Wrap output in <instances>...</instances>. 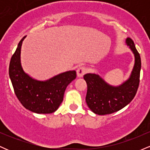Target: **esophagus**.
I'll return each mask as SVG.
<instances>
[{"label": "esophagus", "instance_id": "esophagus-1", "mask_svg": "<svg viewBox=\"0 0 150 150\" xmlns=\"http://www.w3.org/2000/svg\"><path fill=\"white\" fill-rule=\"evenodd\" d=\"M87 73V68L84 66H80L77 70V75L78 77H83V75Z\"/></svg>", "mask_w": 150, "mask_h": 150}]
</instances>
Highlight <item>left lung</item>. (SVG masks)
<instances>
[{
	"label": "left lung",
	"instance_id": "obj_1",
	"mask_svg": "<svg viewBox=\"0 0 150 150\" xmlns=\"http://www.w3.org/2000/svg\"><path fill=\"white\" fill-rule=\"evenodd\" d=\"M125 44L133 53L135 63L129 78L121 85H109L98 74L87 73L84 75L87 85L86 103L96 114H111L119 111L133 99L137 93L140 82V56L130 38H127Z\"/></svg>",
	"mask_w": 150,
	"mask_h": 150
}]
</instances>
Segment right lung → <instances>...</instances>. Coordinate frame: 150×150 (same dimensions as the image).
<instances>
[{
  "label": "right lung",
  "mask_w": 150,
  "mask_h": 150,
  "mask_svg": "<svg viewBox=\"0 0 150 150\" xmlns=\"http://www.w3.org/2000/svg\"><path fill=\"white\" fill-rule=\"evenodd\" d=\"M25 37L19 42L10 63L9 76L15 93L22 106L32 112L53 113L63 101L67 86L76 78V71L64 72L45 81L32 78L21 65V47Z\"/></svg>",
  "instance_id": "1"
}]
</instances>
